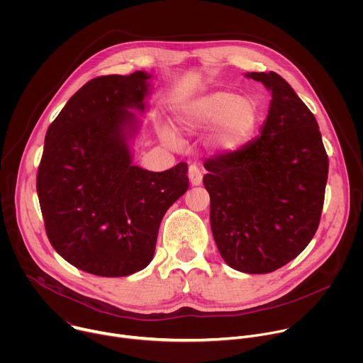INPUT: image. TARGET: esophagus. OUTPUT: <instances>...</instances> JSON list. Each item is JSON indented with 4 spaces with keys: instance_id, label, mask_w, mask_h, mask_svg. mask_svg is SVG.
<instances>
[{
    "instance_id": "1",
    "label": "esophagus",
    "mask_w": 363,
    "mask_h": 363,
    "mask_svg": "<svg viewBox=\"0 0 363 363\" xmlns=\"http://www.w3.org/2000/svg\"><path fill=\"white\" fill-rule=\"evenodd\" d=\"M188 177H189V182L192 185H199L202 182V172L196 165H191L188 169Z\"/></svg>"
}]
</instances>
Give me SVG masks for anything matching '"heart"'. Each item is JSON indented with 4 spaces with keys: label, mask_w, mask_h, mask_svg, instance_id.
Returning <instances> with one entry per match:
<instances>
[{
    "label": "heart",
    "mask_w": 363,
    "mask_h": 363,
    "mask_svg": "<svg viewBox=\"0 0 363 363\" xmlns=\"http://www.w3.org/2000/svg\"><path fill=\"white\" fill-rule=\"evenodd\" d=\"M258 119L260 108L254 99L231 91H214L188 103L177 121L179 128L189 133L208 130L217 125L213 143L218 149L230 150L251 136ZM161 135L167 143L177 145L178 139L172 130L162 129Z\"/></svg>",
    "instance_id": "b5f03b06"
}]
</instances>
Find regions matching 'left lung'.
<instances>
[{
  "label": "left lung",
  "instance_id": "obj_1",
  "mask_svg": "<svg viewBox=\"0 0 363 363\" xmlns=\"http://www.w3.org/2000/svg\"><path fill=\"white\" fill-rule=\"evenodd\" d=\"M272 90L262 135L206 160L211 230L234 270L266 274L286 266L318 231L329 172L315 115L277 73H248Z\"/></svg>",
  "mask_w": 363,
  "mask_h": 363
}]
</instances>
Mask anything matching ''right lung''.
<instances>
[{
  "label": "right lung",
  "mask_w": 363,
  "mask_h": 363,
  "mask_svg": "<svg viewBox=\"0 0 363 363\" xmlns=\"http://www.w3.org/2000/svg\"><path fill=\"white\" fill-rule=\"evenodd\" d=\"M147 79L145 72L91 79L45 133L37 194L48 241L94 276L145 269L165 213L189 186L185 162L164 172L132 165L128 108L143 111Z\"/></svg>",
  "instance_id": "add662e5"
}]
</instances>
